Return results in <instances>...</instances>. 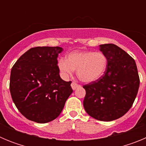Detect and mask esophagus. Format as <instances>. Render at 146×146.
<instances>
[{
	"label": "esophagus",
	"instance_id": "1",
	"mask_svg": "<svg viewBox=\"0 0 146 146\" xmlns=\"http://www.w3.org/2000/svg\"><path fill=\"white\" fill-rule=\"evenodd\" d=\"M71 86H72V89H73V90H76L77 88H79L80 86V85H78V84H77L76 82H72Z\"/></svg>",
	"mask_w": 146,
	"mask_h": 146
}]
</instances>
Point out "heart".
<instances>
[{
	"instance_id": "obj_1",
	"label": "heart",
	"mask_w": 146,
	"mask_h": 146,
	"mask_svg": "<svg viewBox=\"0 0 146 146\" xmlns=\"http://www.w3.org/2000/svg\"><path fill=\"white\" fill-rule=\"evenodd\" d=\"M108 58L103 52L90 50H75L66 55V59L58 60V69L64 79H68L76 69L80 81L86 83L95 82L101 78L108 68Z\"/></svg>"
}]
</instances>
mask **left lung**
I'll return each mask as SVG.
<instances>
[{"label": "left lung", "instance_id": "8db88e82", "mask_svg": "<svg viewBox=\"0 0 146 146\" xmlns=\"http://www.w3.org/2000/svg\"><path fill=\"white\" fill-rule=\"evenodd\" d=\"M99 50L108 58L104 75L85 85L83 106L92 118L111 121L126 114L137 94L140 78L135 60L117 45L104 44Z\"/></svg>", "mask_w": 146, "mask_h": 146}]
</instances>
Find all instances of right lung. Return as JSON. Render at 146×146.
I'll return each instance as SVG.
<instances>
[{"label":"right lung","instance_id":"obj_1","mask_svg":"<svg viewBox=\"0 0 146 146\" xmlns=\"http://www.w3.org/2000/svg\"><path fill=\"white\" fill-rule=\"evenodd\" d=\"M60 47H36L20 56L13 66L9 89L18 110L39 123L58 117L73 92L71 83L60 78L57 62Z\"/></svg>","mask_w":146,"mask_h":146}]
</instances>
